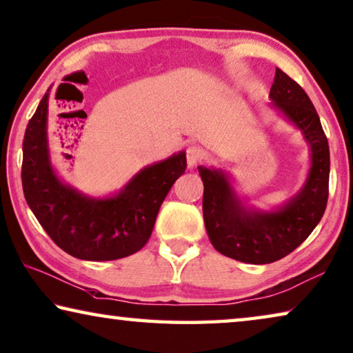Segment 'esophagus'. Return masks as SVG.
I'll use <instances>...</instances> for the list:
<instances>
[{
    "instance_id": "obj_1",
    "label": "esophagus",
    "mask_w": 353,
    "mask_h": 353,
    "mask_svg": "<svg viewBox=\"0 0 353 353\" xmlns=\"http://www.w3.org/2000/svg\"><path fill=\"white\" fill-rule=\"evenodd\" d=\"M204 159V152L203 149L198 148V146H190L187 149V163H188V168H193L199 165L201 161H203Z\"/></svg>"
}]
</instances>
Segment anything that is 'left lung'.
<instances>
[{"instance_id": "left-lung-1", "label": "left lung", "mask_w": 353, "mask_h": 353, "mask_svg": "<svg viewBox=\"0 0 353 353\" xmlns=\"http://www.w3.org/2000/svg\"><path fill=\"white\" fill-rule=\"evenodd\" d=\"M268 97L272 108L297 128L310 148V170L292 198L270 210L256 209L239 196L225 170L198 166L207 236L218 253L245 264H270L292 253L314 231L328 199L330 149L314 105L281 69H276Z\"/></svg>"}]
</instances>
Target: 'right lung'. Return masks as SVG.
<instances>
[{
	"mask_svg": "<svg viewBox=\"0 0 353 353\" xmlns=\"http://www.w3.org/2000/svg\"><path fill=\"white\" fill-rule=\"evenodd\" d=\"M48 97H42L23 139L21 183L32 214L67 254L114 261L141 250L172 183L187 170L185 150L139 170L119 192L88 196L56 172L48 146Z\"/></svg>",
	"mask_w": 353,
	"mask_h": 353,
	"instance_id": "1",
	"label": "right lung"
}]
</instances>
